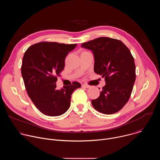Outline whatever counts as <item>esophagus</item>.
<instances>
[{"label": "esophagus", "mask_w": 160, "mask_h": 160, "mask_svg": "<svg viewBox=\"0 0 160 160\" xmlns=\"http://www.w3.org/2000/svg\"><path fill=\"white\" fill-rule=\"evenodd\" d=\"M82 87L83 88H90V85H87V84H83V85H82Z\"/></svg>", "instance_id": "34e87169"}]
</instances>
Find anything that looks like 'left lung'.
<instances>
[{
    "label": "left lung",
    "instance_id": "obj_1",
    "mask_svg": "<svg viewBox=\"0 0 160 160\" xmlns=\"http://www.w3.org/2000/svg\"><path fill=\"white\" fill-rule=\"evenodd\" d=\"M81 46L92 51L94 72L105 78L99 97L91 101L95 109L110 115L128 101L135 80V66L130 50L120 40L99 37Z\"/></svg>",
    "mask_w": 160,
    "mask_h": 160
}]
</instances>
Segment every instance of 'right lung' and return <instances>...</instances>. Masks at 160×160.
<instances>
[{"instance_id":"right-lung-1","label":"right lung","mask_w":160,"mask_h":160,"mask_svg":"<svg viewBox=\"0 0 160 160\" xmlns=\"http://www.w3.org/2000/svg\"><path fill=\"white\" fill-rule=\"evenodd\" d=\"M77 44L42 42L30 46L22 58L21 75L27 93L37 108L45 115L60 116L69 109L73 91L81 84L56 88L68 52Z\"/></svg>"}]
</instances>
